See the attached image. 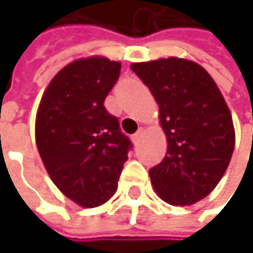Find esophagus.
<instances>
[{"label":"esophagus","mask_w":253,"mask_h":253,"mask_svg":"<svg viewBox=\"0 0 253 253\" xmlns=\"http://www.w3.org/2000/svg\"><path fill=\"white\" fill-rule=\"evenodd\" d=\"M143 132H145V131H143V128H139V129H138V132H136V133H135V135L132 136V141H133V143H135V145H138V143L141 142Z\"/></svg>","instance_id":"1"}]
</instances>
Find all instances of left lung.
<instances>
[{"label":"left lung","instance_id":"8db88e82","mask_svg":"<svg viewBox=\"0 0 253 253\" xmlns=\"http://www.w3.org/2000/svg\"><path fill=\"white\" fill-rule=\"evenodd\" d=\"M156 102L168 152L149 170L158 196L191 206L209 196L228 168L235 132L227 102L200 64L179 57L131 64Z\"/></svg>","mask_w":253,"mask_h":253}]
</instances>
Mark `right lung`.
Wrapping results in <instances>:
<instances>
[{
	"mask_svg": "<svg viewBox=\"0 0 253 253\" xmlns=\"http://www.w3.org/2000/svg\"><path fill=\"white\" fill-rule=\"evenodd\" d=\"M121 63L92 56L67 64L47 85L36 114V146L57 189L92 209L115 194L132 143L104 101Z\"/></svg>",
	"mask_w": 253,
	"mask_h": 253,
	"instance_id": "right-lung-1",
	"label": "right lung"
}]
</instances>
